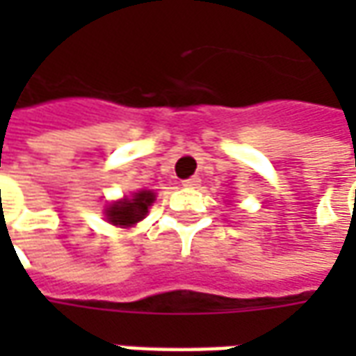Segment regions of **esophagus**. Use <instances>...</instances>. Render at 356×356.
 Here are the masks:
<instances>
[{"mask_svg":"<svg viewBox=\"0 0 356 356\" xmlns=\"http://www.w3.org/2000/svg\"><path fill=\"white\" fill-rule=\"evenodd\" d=\"M198 185H200V177H188L183 181V186H186V188H196Z\"/></svg>","mask_w":356,"mask_h":356,"instance_id":"1","label":"esophagus"}]
</instances>
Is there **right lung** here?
I'll return each instance as SVG.
<instances>
[{"label": "right lung", "mask_w": 356, "mask_h": 356, "mask_svg": "<svg viewBox=\"0 0 356 356\" xmlns=\"http://www.w3.org/2000/svg\"><path fill=\"white\" fill-rule=\"evenodd\" d=\"M154 202V193L150 191H140L133 198H125L122 202L112 204L106 209V216L112 225L120 227H131L148 213V206Z\"/></svg>", "instance_id": "1"}]
</instances>
